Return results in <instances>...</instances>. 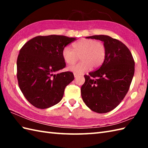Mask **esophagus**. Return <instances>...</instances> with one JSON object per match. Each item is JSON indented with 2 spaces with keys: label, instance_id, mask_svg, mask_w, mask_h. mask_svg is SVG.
I'll return each mask as SVG.
<instances>
[{
  "label": "esophagus",
  "instance_id": "34e87169",
  "mask_svg": "<svg viewBox=\"0 0 148 148\" xmlns=\"http://www.w3.org/2000/svg\"><path fill=\"white\" fill-rule=\"evenodd\" d=\"M74 77H75V78H76V77H77L78 76V75H77V74H75V73H74Z\"/></svg>",
  "mask_w": 148,
  "mask_h": 148
}]
</instances>
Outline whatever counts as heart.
Instances as JSON below:
<instances>
[{
    "instance_id": "b5f03b06",
    "label": "heart",
    "mask_w": 148,
    "mask_h": 148,
    "mask_svg": "<svg viewBox=\"0 0 148 148\" xmlns=\"http://www.w3.org/2000/svg\"><path fill=\"white\" fill-rule=\"evenodd\" d=\"M73 49L68 46H65L62 49V55L64 62L68 65L74 64L80 56L82 61L69 67V71L76 74H82L92 67L98 68L105 60L106 48L102 42L83 39L74 44Z\"/></svg>"
}]
</instances>
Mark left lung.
I'll list each match as a JSON object with an SVG mask.
<instances>
[{
    "label": "left lung",
    "mask_w": 148,
    "mask_h": 148,
    "mask_svg": "<svg viewBox=\"0 0 148 148\" xmlns=\"http://www.w3.org/2000/svg\"><path fill=\"white\" fill-rule=\"evenodd\" d=\"M86 38L103 42L106 56L97 70L84 76L81 97L92 111L106 113L116 108L127 93L134 75L135 62L129 49L118 39L104 35Z\"/></svg>",
    "instance_id": "obj_1"
}]
</instances>
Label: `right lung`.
Returning a JSON list of instances; mask_svg holds the SVG:
<instances>
[{
  "label": "right lung",
  "instance_id": "add662e5",
  "mask_svg": "<svg viewBox=\"0 0 148 148\" xmlns=\"http://www.w3.org/2000/svg\"><path fill=\"white\" fill-rule=\"evenodd\" d=\"M76 38L64 36H37L21 48L17 58V79L24 97L39 109L55 106L74 79L72 72L59 73L66 64L62 49Z\"/></svg>",
  "mask_w": 148,
  "mask_h": 148
}]
</instances>
